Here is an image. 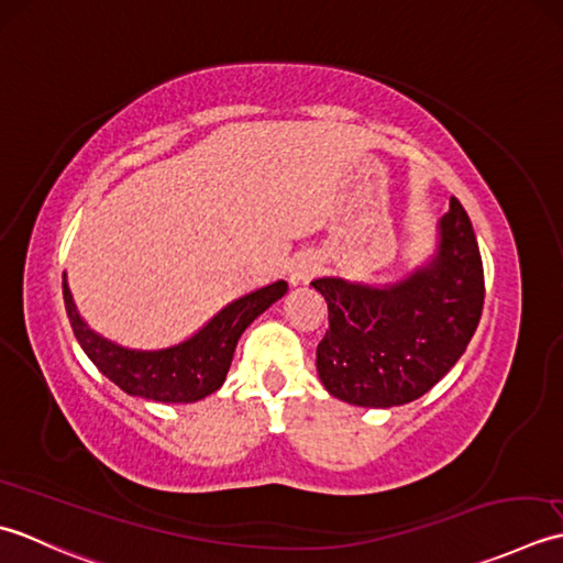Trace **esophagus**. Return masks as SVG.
<instances>
[{
  "label": "esophagus",
  "instance_id": "obj_1",
  "mask_svg": "<svg viewBox=\"0 0 563 563\" xmlns=\"http://www.w3.org/2000/svg\"><path fill=\"white\" fill-rule=\"evenodd\" d=\"M318 269H320V265L318 262L313 260V257H308V255H301V257H296L294 262H291V267H289V282L291 284H306V282H311L316 274H318Z\"/></svg>",
  "mask_w": 563,
  "mask_h": 563
}]
</instances>
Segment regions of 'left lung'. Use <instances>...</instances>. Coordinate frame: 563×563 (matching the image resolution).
I'll list each match as a JSON object with an SVG mask.
<instances>
[{"label":"left lung","instance_id":"left-lung-1","mask_svg":"<svg viewBox=\"0 0 563 563\" xmlns=\"http://www.w3.org/2000/svg\"><path fill=\"white\" fill-rule=\"evenodd\" d=\"M328 303L316 366L328 394L352 406L391 408L428 394L462 357L484 311V262L459 199L440 218L426 267L386 286L323 277Z\"/></svg>","mask_w":563,"mask_h":563}]
</instances>
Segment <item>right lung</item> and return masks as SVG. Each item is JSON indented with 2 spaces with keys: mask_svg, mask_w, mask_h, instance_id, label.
I'll return each mask as SVG.
<instances>
[{
  "mask_svg": "<svg viewBox=\"0 0 563 563\" xmlns=\"http://www.w3.org/2000/svg\"><path fill=\"white\" fill-rule=\"evenodd\" d=\"M284 294L286 282L262 286V289L228 303L194 338L167 350L143 352L121 347L117 342L97 335L77 313L70 286L63 279L65 311L79 347L97 364V369L125 394L157 400V404H194V400L218 391L231 369L240 335Z\"/></svg>",
  "mask_w": 563,
  "mask_h": 563,
  "instance_id": "right-lung-1",
  "label": "right lung"
}]
</instances>
